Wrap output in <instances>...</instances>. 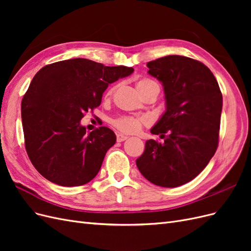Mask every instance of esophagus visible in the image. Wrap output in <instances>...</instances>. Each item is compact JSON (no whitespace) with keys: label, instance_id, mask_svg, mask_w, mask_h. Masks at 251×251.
<instances>
[{"label":"esophagus","instance_id":"esophagus-1","mask_svg":"<svg viewBox=\"0 0 251 251\" xmlns=\"http://www.w3.org/2000/svg\"><path fill=\"white\" fill-rule=\"evenodd\" d=\"M116 137H117V142H121V141H125L127 139V136H126L124 134H117Z\"/></svg>","mask_w":251,"mask_h":251}]
</instances>
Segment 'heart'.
<instances>
[{
    "label": "heart",
    "mask_w": 251,
    "mask_h": 251,
    "mask_svg": "<svg viewBox=\"0 0 251 251\" xmlns=\"http://www.w3.org/2000/svg\"><path fill=\"white\" fill-rule=\"evenodd\" d=\"M151 85H157V83L150 78H141L137 81V89H141ZM113 89L108 92V95L112 94ZM149 123L148 118L146 117H133V116H124L113 121V125L117 127L120 132L126 134H135L140 131L143 125Z\"/></svg>",
    "instance_id": "b5f03b06"
}]
</instances>
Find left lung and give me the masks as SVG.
Instances as JSON below:
<instances>
[{
    "mask_svg": "<svg viewBox=\"0 0 251 251\" xmlns=\"http://www.w3.org/2000/svg\"><path fill=\"white\" fill-rule=\"evenodd\" d=\"M147 66L163 86L165 112L151 133L164 142L148 140L136 165L153 184L177 187L198 176L216 153L222 93L214 74L196 59L168 55Z\"/></svg>",
    "mask_w": 251,
    "mask_h": 251,
    "instance_id": "1",
    "label": "left lung"
}]
</instances>
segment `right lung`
<instances>
[{
  "mask_svg": "<svg viewBox=\"0 0 251 251\" xmlns=\"http://www.w3.org/2000/svg\"><path fill=\"white\" fill-rule=\"evenodd\" d=\"M133 71L72 58L45 66L35 74L22 100V123L28 157L44 178L62 186H79L96 176L116 135L107 126L88 133L80 119L100 104L110 83Z\"/></svg>",
  "mask_w": 251,
  "mask_h": 251,
  "instance_id": "add662e5",
  "label": "right lung"
}]
</instances>
